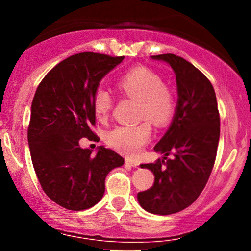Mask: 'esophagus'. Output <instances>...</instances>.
I'll use <instances>...</instances> for the list:
<instances>
[{
    "label": "esophagus",
    "instance_id": "obj_1",
    "mask_svg": "<svg viewBox=\"0 0 251 251\" xmlns=\"http://www.w3.org/2000/svg\"><path fill=\"white\" fill-rule=\"evenodd\" d=\"M125 164H126V166H128V168H133V169L137 168V166L139 165V164H138L133 159H126L125 160Z\"/></svg>",
    "mask_w": 251,
    "mask_h": 251
}]
</instances>
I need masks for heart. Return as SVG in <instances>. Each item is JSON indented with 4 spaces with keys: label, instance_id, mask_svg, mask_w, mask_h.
Returning <instances> with one entry per match:
<instances>
[{
    "label": "heart",
    "instance_id": "b5f03b06",
    "mask_svg": "<svg viewBox=\"0 0 251 251\" xmlns=\"http://www.w3.org/2000/svg\"><path fill=\"white\" fill-rule=\"evenodd\" d=\"M118 89L139 102V116L162 126L171 119L175 100L171 91L154 72L135 67L123 75L117 83ZM113 99L106 89L99 88L93 97V111L99 119H106L111 112ZM152 128L148 120L137 125L118 126L107 134V143L120 153L134 157L150 140Z\"/></svg>",
    "mask_w": 251,
    "mask_h": 251
}]
</instances>
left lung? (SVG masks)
<instances>
[{
	"label": "left lung",
	"instance_id": "obj_1",
	"mask_svg": "<svg viewBox=\"0 0 251 251\" xmlns=\"http://www.w3.org/2000/svg\"><path fill=\"white\" fill-rule=\"evenodd\" d=\"M151 59L172 68L178 99L168 131L154 146L163 159L140 164L153 174V186L137 198L144 210L164 216L188 208L205 188L220 142V114L211 82L192 63L175 54ZM170 153L174 158L166 160Z\"/></svg>",
	"mask_w": 251,
	"mask_h": 251
}]
</instances>
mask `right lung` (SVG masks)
Masks as SVG:
<instances>
[{
	"label": "right lung",
	"mask_w": 251,
	"mask_h": 251,
	"mask_svg": "<svg viewBox=\"0 0 251 251\" xmlns=\"http://www.w3.org/2000/svg\"><path fill=\"white\" fill-rule=\"evenodd\" d=\"M124 56L80 53L57 63L43 77L30 107L28 127L31 162L43 191L74 211L92 208L102 198L106 176L124 165L117 152L80 148L81 138L96 137L93 97L100 81Z\"/></svg>",
	"instance_id": "1"
}]
</instances>
